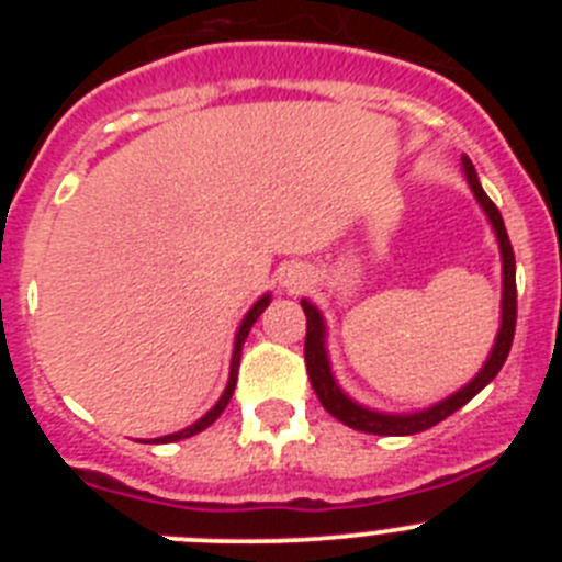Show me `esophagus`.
<instances>
[{"instance_id": "34e87169", "label": "esophagus", "mask_w": 562, "mask_h": 562, "mask_svg": "<svg viewBox=\"0 0 562 562\" xmlns=\"http://www.w3.org/2000/svg\"><path fill=\"white\" fill-rule=\"evenodd\" d=\"M278 284L284 286L286 292L306 290V286H310V270H306L304 265L290 261V265H284L281 270H278Z\"/></svg>"}]
</instances>
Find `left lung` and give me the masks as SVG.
I'll return each instance as SVG.
<instances>
[{"instance_id": "8db88e82", "label": "left lung", "mask_w": 562, "mask_h": 562, "mask_svg": "<svg viewBox=\"0 0 562 562\" xmlns=\"http://www.w3.org/2000/svg\"><path fill=\"white\" fill-rule=\"evenodd\" d=\"M461 173H464L467 186L473 191L475 202L484 211L486 222L493 225L495 241H498V252H501V326L498 335H495L493 349L486 355L484 366L479 369V374L473 380L461 385L459 391H453L445 400L434 402L430 408L422 411H408V414H389V411H376L369 408V405H362V402L351 400L346 391L340 389V382H337L335 371H331L329 362V349H326V321L321 315L312 301H301L306 312V346H304V357H306V371H310V382L312 389H315L317 400L329 411L335 419H340L342 425H349V428L362 430V434H374V436H414L422 434V430L434 428L439 425L441 419H448L450 414L467 405V402L473 400L481 389H486L490 382L495 380V374L501 371V366L506 362V355L513 349V337H515V317H518V295H515V252L513 245H509V236H506L504 220H501L498 207L493 205V200L486 196L484 188L479 182V173H475L473 162L461 157Z\"/></svg>"}]
</instances>
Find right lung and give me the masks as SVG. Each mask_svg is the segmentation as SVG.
Instances as JSON below:
<instances>
[{"label": "right lung", "mask_w": 562, "mask_h": 562, "mask_svg": "<svg viewBox=\"0 0 562 562\" xmlns=\"http://www.w3.org/2000/svg\"><path fill=\"white\" fill-rule=\"evenodd\" d=\"M270 301H272V295H270V292H265V295L258 297L256 304H252L250 310H247V315L241 317V326H238V331H236V340H233L231 376H227V385H225V391H222V396H220V400H216V405H213V408L207 411V414L202 416V419H196V422H193V425H188V428L177 430V434L160 436V439H151L154 445H168V441H180V439H188V436H193V434H202V430H205L207 425H213V422L220 419V416H222V411H225V408H227V402H231L233 391H236V376H238V360H241V346H245L247 335H250V329H252V324H256V321H258V315H261V312H265L267 306H270Z\"/></svg>", "instance_id": "add662e5"}]
</instances>
